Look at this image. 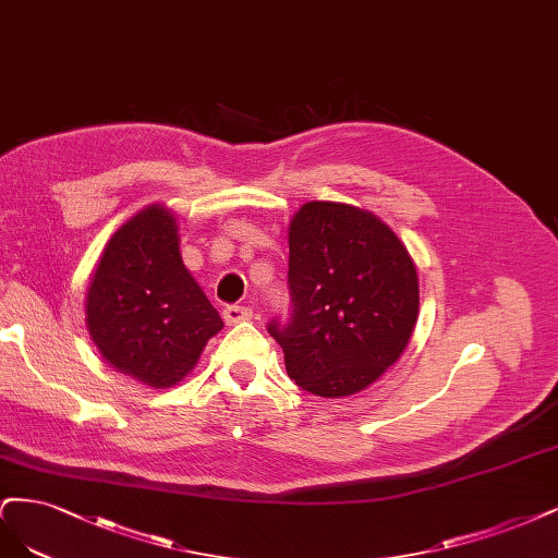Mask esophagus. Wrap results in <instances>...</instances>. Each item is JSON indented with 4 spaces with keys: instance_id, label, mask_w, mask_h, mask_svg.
<instances>
[{
    "instance_id": "1",
    "label": "esophagus",
    "mask_w": 558,
    "mask_h": 558,
    "mask_svg": "<svg viewBox=\"0 0 558 558\" xmlns=\"http://www.w3.org/2000/svg\"><path fill=\"white\" fill-rule=\"evenodd\" d=\"M222 315H225L227 325H239V322H245L253 317V311L245 308V305H227Z\"/></svg>"
}]
</instances>
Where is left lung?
I'll return each instance as SVG.
<instances>
[{
    "label": "left lung",
    "mask_w": 558,
    "mask_h": 558,
    "mask_svg": "<svg viewBox=\"0 0 558 558\" xmlns=\"http://www.w3.org/2000/svg\"><path fill=\"white\" fill-rule=\"evenodd\" d=\"M292 315L268 325L287 375L325 399L373 385L403 354L420 313L417 268L377 215L311 202L290 220Z\"/></svg>",
    "instance_id": "1"
}]
</instances>
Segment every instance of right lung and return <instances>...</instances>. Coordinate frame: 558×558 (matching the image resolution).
<instances>
[{"label":"right lung","mask_w":558,"mask_h":558,"mask_svg":"<svg viewBox=\"0 0 558 558\" xmlns=\"http://www.w3.org/2000/svg\"><path fill=\"white\" fill-rule=\"evenodd\" d=\"M85 322L106 362L148 387H173L199 362L225 322L183 264L169 208H143L106 243Z\"/></svg>","instance_id":"right-lung-1"}]
</instances>
